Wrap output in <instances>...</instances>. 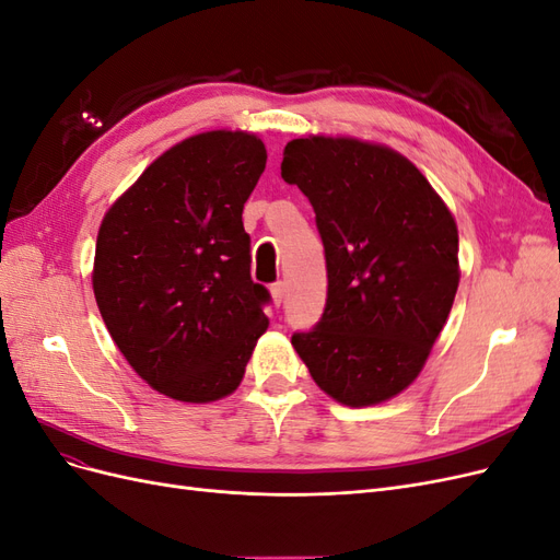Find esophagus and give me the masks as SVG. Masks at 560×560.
<instances>
[{
  "instance_id": "34e87169",
  "label": "esophagus",
  "mask_w": 560,
  "mask_h": 560,
  "mask_svg": "<svg viewBox=\"0 0 560 560\" xmlns=\"http://www.w3.org/2000/svg\"><path fill=\"white\" fill-rule=\"evenodd\" d=\"M270 294H273L276 306H280V303L284 301V282H273V284H270Z\"/></svg>"
}]
</instances>
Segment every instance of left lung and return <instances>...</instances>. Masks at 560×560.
<instances>
[{
  "label": "left lung",
  "instance_id": "1",
  "mask_svg": "<svg viewBox=\"0 0 560 560\" xmlns=\"http://www.w3.org/2000/svg\"><path fill=\"white\" fill-rule=\"evenodd\" d=\"M282 179L311 200L327 259V303L292 346L346 406L399 395L425 364L460 282L455 219L397 151L350 138H299Z\"/></svg>",
  "mask_w": 560,
  "mask_h": 560
}]
</instances>
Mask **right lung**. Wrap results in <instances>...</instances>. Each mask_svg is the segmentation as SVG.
Listing matches in <instances>:
<instances>
[{"label":"right lung","instance_id":"obj_1","mask_svg":"<svg viewBox=\"0 0 560 560\" xmlns=\"http://www.w3.org/2000/svg\"><path fill=\"white\" fill-rule=\"evenodd\" d=\"M266 147L212 130L167 149L103 219L93 292L128 364L179 401L231 395L266 331L243 208Z\"/></svg>","mask_w":560,"mask_h":560}]
</instances>
